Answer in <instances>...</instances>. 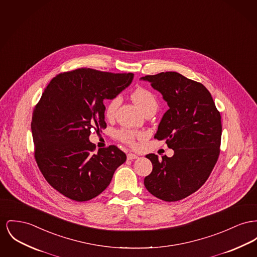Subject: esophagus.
<instances>
[{
  "label": "esophagus",
  "mask_w": 257,
  "mask_h": 257,
  "mask_svg": "<svg viewBox=\"0 0 257 257\" xmlns=\"http://www.w3.org/2000/svg\"><path fill=\"white\" fill-rule=\"evenodd\" d=\"M137 158H138V155L134 154V153H128L127 154V159L128 160H134V159H137Z\"/></svg>",
  "instance_id": "1"
}]
</instances>
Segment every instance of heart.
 <instances>
[{
    "label": "heart",
    "mask_w": 257,
    "mask_h": 257,
    "mask_svg": "<svg viewBox=\"0 0 257 257\" xmlns=\"http://www.w3.org/2000/svg\"><path fill=\"white\" fill-rule=\"evenodd\" d=\"M132 100L137 106H139L144 112L147 110L155 108L157 109L158 103L156 100V97L151 90L147 88H137L131 95ZM121 97L119 95H115L111 97L106 105V115L107 117L111 118L115 115L116 110L118 106L120 105ZM117 137L120 140L122 143L129 145V146H135L136 145L137 140L141 139L144 137V134L142 132H138L134 130H129V129H120L117 132Z\"/></svg>",
    "instance_id": "1"
}]
</instances>
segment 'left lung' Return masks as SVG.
<instances>
[{"label":"left lung","instance_id":"8db88e82","mask_svg":"<svg viewBox=\"0 0 257 257\" xmlns=\"http://www.w3.org/2000/svg\"><path fill=\"white\" fill-rule=\"evenodd\" d=\"M151 82L166 101L169 109L154 138L166 140L172 157L148 154L152 172L145 186L153 196L176 202L197 191L209 179L219 156L221 116L211 93L200 82L176 72L142 77Z\"/></svg>","mask_w":257,"mask_h":257}]
</instances>
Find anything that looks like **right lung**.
Returning <instances> with one entry per match:
<instances>
[{
  "instance_id": "right-lung-1",
  "label": "right lung",
  "mask_w": 257,
  "mask_h": 257,
  "mask_svg": "<svg viewBox=\"0 0 257 257\" xmlns=\"http://www.w3.org/2000/svg\"><path fill=\"white\" fill-rule=\"evenodd\" d=\"M132 73L76 69L54 76L35 106L31 129L34 156L46 181L76 202L102 193L126 154L112 145L95 151L91 129L106 127L104 100L118 95Z\"/></svg>"
}]
</instances>
